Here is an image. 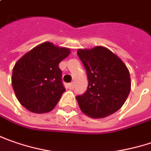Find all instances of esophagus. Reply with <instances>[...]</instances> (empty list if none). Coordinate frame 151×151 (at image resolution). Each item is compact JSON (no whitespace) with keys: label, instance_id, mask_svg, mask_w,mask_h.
Instances as JSON below:
<instances>
[{"label":"esophagus","instance_id":"obj_1","mask_svg":"<svg viewBox=\"0 0 151 151\" xmlns=\"http://www.w3.org/2000/svg\"><path fill=\"white\" fill-rule=\"evenodd\" d=\"M69 89H73L74 88V83H70L68 85Z\"/></svg>","mask_w":151,"mask_h":151}]
</instances>
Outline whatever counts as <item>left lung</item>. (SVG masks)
I'll return each instance as SVG.
<instances>
[{
  "mask_svg": "<svg viewBox=\"0 0 151 151\" xmlns=\"http://www.w3.org/2000/svg\"><path fill=\"white\" fill-rule=\"evenodd\" d=\"M77 54L88 78L87 90L76 96L81 111L93 118H103L117 111L131 88L130 75L125 64L102 46L78 50Z\"/></svg>",
  "mask_w": 151,
  "mask_h": 151,
  "instance_id": "obj_1",
  "label": "left lung"
}]
</instances>
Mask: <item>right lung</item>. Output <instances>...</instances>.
I'll return each mask as SVG.
<instances>
[{"mask_svg":"<svg viewBox=\"0 0 151 151\" xmlns=\"http://www.w3.org/2000/svg\"><path fill=\"white\" fill-rule=\"evenodd\" d=\"M69 54V49L45 42L17 62L12 84L23 106L35 113H46L55 108L66 90L59 63Z\"/></svg>","mask_w":151,"mask_h":151,"instance_id":"right-lung-1","label":"right lung"}]
</instances>
